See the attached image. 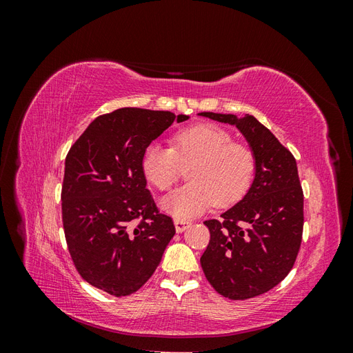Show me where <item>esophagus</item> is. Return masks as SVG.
Segmentation results:
<instances>
[{
    "instance_id": "1",
    "label": "esophagus",
    "mask_w": 353,
    "mask_h": 353,
    "mask_svg": "<svg viewBox=\"0 0 353 353\" xmlns=\"http://www.w3.org/2000/svg\"><path fill=\"white\" fill-rule=\"evenodd\" d=\"M174 223H175L176 232H183L184 230H187L190 227V221H184V219H175Z\"/></svg>"
}]
</instances>
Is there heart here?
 <instances>
[{
  "label": "heart",
  "mask_w": 353,
  "mask_h": 353,
  "mask_svg": "<svg viewBox=\"0 0 353 353\" xmlns=\"http://www.w3.org/2000/svg\"><path fill=\"white\" fill-rule=\"evenodd\" d=\"M190 183L162 200V208L176 219H190L213 205L230 206L252 187L256 154L249 144L215 123H196L174 134L172 145L152 143L144 148L141 169L159 191H168L183 165Z\"/></svg>",
  "instance_id": "heart-1"
}]
</instances>
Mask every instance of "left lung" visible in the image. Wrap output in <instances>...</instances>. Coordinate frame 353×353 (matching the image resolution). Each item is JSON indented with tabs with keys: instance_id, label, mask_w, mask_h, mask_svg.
<instances>
[{
	"instance_id": "obj_1",
	"label": "left lung",
	"mask_w": 353,
	"mask_h": 353,
	"mask_svg": "<svg viewBox=\"0 0 353 353\" xmlns=\"http://www.w3.org/2000/svg\"><path fill=\"white\" fill-rule=\"evenodd\" d=\"M236 125L256 154L248 194L219 219L205 221L210 240L200 258L215 290L231 301L270 292L292 271L303 234V190L296 159L254 116L203 112Z\"/></svg>"
}]
</instances>
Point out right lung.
<instances>
[{
  "mask_svg": "<svg viewBox=\"0 0 353 353\" xmlns=\"http://www.w3.org/2000/svg\"><path fill=\"white\" fill-rule=\"evenodd\" d=\"M185 114L123 108L100 114L66 156L61 219L74 268L112 296L141 288L175 234L141 169L144 148Z\"/></svg>",
  "mask_w": 353,
  "mask_h": 353,
  "instance_id": "obj_1",
  "label": "right lung"
}]
</instances>
